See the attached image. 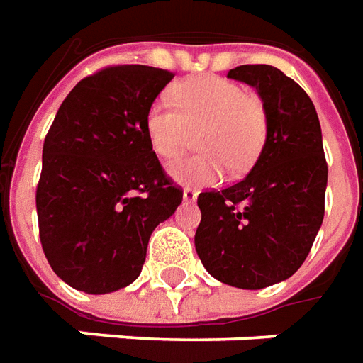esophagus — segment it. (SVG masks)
Wrapping results in <instances>:
<instances>
[{
	"instance_id": "esophagus-1",
	"label": "esophagus",
	"mask_w": 363,
	"mask_h": 363,
	"mask_svg": "<svg viewBox=\"0 0 363 363\" xmlns=\"http://www.w3.org/2000/svg\"><path fill=\"white\" fill-rule=\"evenodd\" d=\"M184 201L187 203L197 201V191H194V189H184Z\"/></svg>"
}]
</instances>
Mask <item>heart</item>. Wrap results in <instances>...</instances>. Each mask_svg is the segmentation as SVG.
I'll return each mask as SVG.
<instances>
[{"instance_id":"heart-1","label":"heart","mask_w":363,"mask_h":363,"mask_svg":"<svg viewBox=\"0 0 363 363\" xmlns=\"http://www.w3.org/2000/svg\"><path fill=\"white\" fill-rule=\"evenodd\" d=\"M172 99L174 105L156 99L148 107L145 127L154 152L168 162L186 152L197 130L201 152L169 168L177 184L213 186L228 166L242 169L256 160L266 138V111L258 97L230 79L199 76L179 82Z\"/></svg>"}]
</instances>
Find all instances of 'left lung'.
<instances>
[{
    "mask_svg": "<svg viewBox=\"0 0 363 363\" xmlns=\"http://www.w3.org/2000/svg\"><path fill=\"white\" fill-rule=\"evenodd\" d=\"M227 78L256 89L266 140L244 179L199 195L195 250L218 281L264 289L301 268L323 225L328 179L323 133L311 97L281 70L246 64Z\"/></svg>",
    "mask_w": 363,
    "mask_h": 363,
    "instance_id": "8db88e82",
    "label": "left lung"
}]
</instances>
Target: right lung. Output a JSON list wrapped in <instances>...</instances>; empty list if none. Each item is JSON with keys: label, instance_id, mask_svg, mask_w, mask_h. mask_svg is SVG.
Returning a JSON list of instances; mask_svg holds the SVG:
<instances>
[{"label": "right lung", "instance_id": "obj_1", "mask_svg": "<svg viewBox=\"0 0 363 363\" xmlns=\"http://www.w3.org/2000/svg\"><path fill=\"white\" fill-rule=\"evenodd\" d=\"M174 74L111 66L76 84L43 146L38 233L62 281L89 295L140 276L152 230L176 213L172 186L148 140V107Z\"/></svg>", "mask_w": 363, "mask_h": 363}]
</instances>
